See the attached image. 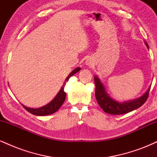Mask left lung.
<instances>
[{
  "label": "left lung",
  "instance_id": "1",
  "mask_svg": "<svg viewBox=\"0 0 157 157\" xmlns=\"http://www.w3.org/2000/svg\"><path fill=\"white\" fill-rule=\"evenodd\" d=\"M144 42H145V46L149 49L148 45H147L145 41H144ZM94 79L95 86H96V89H95V97H96L97 101L98 102L99 105L101 107V109L105 113L113 115H118L128 113L130 111H132L140 108L147 100L151 89L150 86V87L147 89L145 93L143 95H142L141 97H138V98L128 100V101L119 102L111 98L109 95V94L106 92V90L105 87H104L103 84L102 83V82L99 79L98 77L94 76Z\"/></svg>",
  "mask_w": 157,
  "mask_h": 157
}]
</instances>
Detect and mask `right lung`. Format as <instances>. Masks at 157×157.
<instances>
[{"label":"right lung","instance_id":"1","mask_svg":"<svg viewBox=\"0 0 157 157\" xmlns=\"http://www.w3.org/2000/svg\"><path fill=\"white\" fill-rule=\"evenodd\" d=\"M80 70L81 68L77 67L75 68V69H74L73 71L68 75V76L66 77V79L65 80L63 85V86L61 87L59 92L57 93V94L56 95L55 98H54L51 102H48V103L46 104V105L42 106V107L40 108H37V109H32V108H29L27 107V106L23 105V104H21V105H23V107L27 111L32 113V114L36 115V116H45V115L52 114V113H55L56 111L61 107V105H63L65 100H66V93L64 91V87L66 82H68L70 77H72L75 74L78 72Z\"/></svg>","mask_w":157,"mask_h":157}]
</instances>
